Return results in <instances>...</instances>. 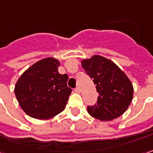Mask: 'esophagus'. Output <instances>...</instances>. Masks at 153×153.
I'll return each instance as SVG.
<instances>
[{"label":"esophagus","instance_id":"esophagus-1","mask_svg":"<svg viewBox=\"0 0 153 153\" xmlns=\"http://www.w3.org/2000/svg\"><path fill=\"white\" fill-rule=\"evenodd\" d=\"M74 92H76V93H80V88H79V87H76V88L74 89Z\"/></svg>","mask_w":153,"mask_h":153}]
</instances>
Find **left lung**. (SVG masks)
Here are the masks:
<instances>
[{
  "label": "left lung",
  "instance_id": "obj_1",
  "mask_svg": "<svg viewBox=\"0 0 153 153\" xmlns=\"http://www.w3.org/2000/svg\"><path fill=\"white\" fill-rule=\"evenodd\" d=\"M86 74L93 79L99 96L94 106H88L91 116L100 121H112L128 110L134 87L128 77L110 59L94 55L81 61Z\"/></svg>",
  "mask_w": 153,
  "mask_h": 153
}]
</instances>
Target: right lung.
Listing matches in <instances>:
<instances>
[{"mask_svg":"<svg viewBox=\"0 0 153 153\" xmlns=\"http://www.w3.org/2000/svg\"><path fill=\"white\" fill-rule=\"evenodd\" d=\"M60 62L47 57L26 69L15 84L14 93L21 109L30 117L47 120L64 110L72 89L68 76L58 73Z\"/></svg>","mask_w":153,"mask_h":153,"instance_id":"1","label":"right lung"}]
</instances>
